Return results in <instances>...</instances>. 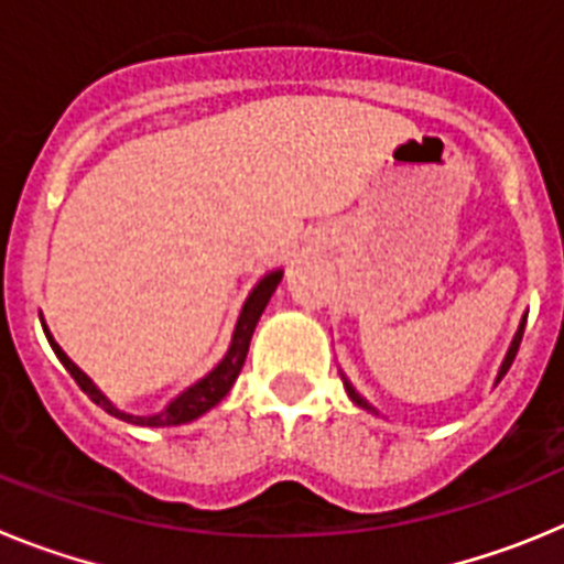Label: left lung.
<instances>
[{"label":"left lung","instance_id":"obj_1","mask_svg":"<svg viewBox=\"0 0 564 564\" xmlns=\"http://www.w3.org/2000/svg\"><path fill=\"white\" fill-rule=\"evenodd\" d=\"M525 318H528V313L525 316H522V322H520V327H517V333H514V338H511V347H508V352H506V358H502V364H500V370H497V378H495V383L500 381L502 376H506L508 372V367H511V361H514V356H517V350H520V341H522V330H525ZM341 381H344V390H347V395H350V401L356 403V406H361V410H367V412H376L370 406V403L364 401L361 395H358L356 392V387H352L350 381H347V378H344V372H341ZM378 415V412H376Z\"/></svg>","mask_w":564,"mask_h":564}]
</instances>
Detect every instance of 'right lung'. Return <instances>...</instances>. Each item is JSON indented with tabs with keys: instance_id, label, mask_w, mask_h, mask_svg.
Returning <instances> with one entry per match:
<instances>
[{
	"instance_id": "right-lung-1",
	"label": "right lung",
	"mask_w": 564,
	"mask_h": 564,
	"mask_svg": "<svg viewBox=\"0 0 564 564\" xmlns=\"http://www.w3.org/2000/svg\"><path fill=\"white\" fill-rule=\"evenodd\" d=\"M282 273H285L282 268H276V271H268L265 276L259 279L257 285H253V291L248 293L246 305H242V311H239L237 327H234V336H231V344H228L226 356L214 364L212 370H208L200 381H194L192 387H186L181 395H174L172 401L163 406V410L152 412V415H132V412L118 410V406H115V403L109 401L101 390H98L96 383H93V378H89L87 372L78 370L76 364L69 361L67 352L58 347L56 338H53V333L47 330V325H44V322H42V327H44V336H47L50 347H53V352L58 356V361L67 367L69 376L76 378V383L82 387L84 392H87L89 401L98 403L104 412H109V415L118 417V421L134 423V426H181V423H192V421H197L200 415H206L208 410H214V406H217V403L228 395V390H231L234 381H237L239 370H242V364H246L248 344H251L253 330H257L259 316H262V311H265L268 302H271L273 291H276V285L282 282ZM39 316H42V313H39Z\"/></svg>"
}]
</instances>
